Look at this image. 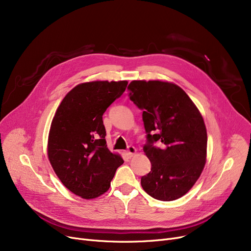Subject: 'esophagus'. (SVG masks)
I'll list each match as a JSON object with an SVG mask.
<instances>
[{"label": "esophagus", "mask_w": 251, "mask_h": 251, "mask_svg": "<svg viewBox=\"0 0 251 251\" xmlns=\"http://www.w3.org/2000/svg\"><path fill=\"white\" fill-rule=\"evenodd\" d=\"M136 152V149L132 146H129L127 151H126V156L128 157V159H130L131 156H133V154Z\"/></svg>", "instance_id": "esophagus-1"}]
</instances>
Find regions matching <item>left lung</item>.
Wrapping results in <instances>:
<instances>
[{"instance_id": "left-lung-1", "label": "left lung", "mask_w": 251, "mask_h": 251, "mask_svg": "<svg viewBox=\"0 0 251 251\" xmlns=\"http://www.w3.org/2000/svg\"><path fill=\"white\" fill-rule=\"evenodd\" d=\"M128 90L130 100L143 110V151L151 164V172L141 177V186L157 201L178 200L191 189L205 165L203 119L186 92L174 83L134 80ZM156 142L160 148L154 146Z\"/></svg>"}]
</instances>
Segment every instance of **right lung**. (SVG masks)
I'll return each instance as SVG.
<instances>
[{
    "label": "right lung",
    "mask_w": 251,
    "mask_h": 251,
    "mask_svg": "<svg viewBox=\"0 0 251 251\" xmlns=\"http://www.w3.org/2000/svg\"><path fill=\"white\" fill-rule=\"evenodd\" d=\"M127 81H92L75 86L64 98L51 121L48 155L64 185L91 200L111 186L124 161L105 141L102 115L120 98Z\"/></svg>",
    "instance_id": "add662e5"
}]
</instances>
